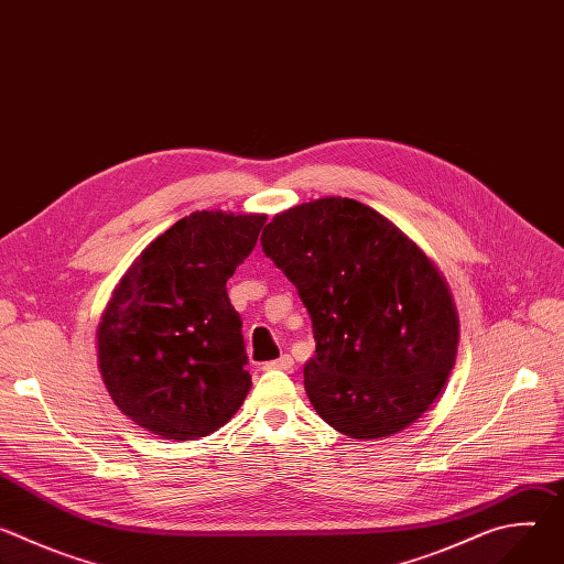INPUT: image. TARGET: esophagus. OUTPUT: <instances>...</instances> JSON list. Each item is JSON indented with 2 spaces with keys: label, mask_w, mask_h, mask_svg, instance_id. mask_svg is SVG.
I'll return each mask as SVG.
<instances>
[{
  "label": "esophagus",
  "mask_w": 564,
  "mask_h": 564,
  "mask_svg": "<svg viewBox=\"0 0 564 564\" xmlns=\"http://www.w3.org/2000/svg\"><path fill=\"white\" fill-rule=\"evenodd\" d=\"M292 366H294V359L290 355H283V357L274 359V361H268L263 368L265 370H285V372H290Z\"/></svg>",
  "instance_id": "esophagus-1"
}]
</instances>
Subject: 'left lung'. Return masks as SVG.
I'll return each mask as SVG.
<instances>
[{"mask_svg":"<svg viewBox=\"0 0 564 564\" xmlns=\"http://www.w3.org/2000/svg\"><path fill=\"white\" fill-rule=\"evenodd\" d=\"M261 246L310 312L316 350L303 381L318 417L355 440L417 422L444 390L459 341L453 294L424 250L341 196L279 212Z\"/></svg>","mask_w":564,"mask_h":564,"instance_id":"1","label":"left lung"}]
</instances>
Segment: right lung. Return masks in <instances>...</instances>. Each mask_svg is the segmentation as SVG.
Returning <instances> with one entry per match:
<instances>
[{
    "instance_id": "add662e5",
    "label": "right lung",
    "mask_w": 564,
    "mask_h": 564,
    "mask_svg": "<svg viewBox=\"0 0 564 564\" xmlns=\"http://www.w3.org/2000/svg\"><path fill=\"white\" fill-rule=\"evenodd\" d=\"M265 214L194 212L155 236L100 316L98 368L113 404L163 440L225 426L252 377L227 279L257 246Z\"/></svg>"
}]
</instances>
